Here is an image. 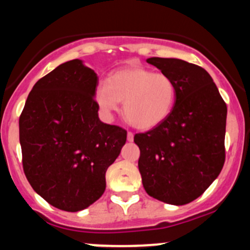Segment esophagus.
Segmentation results:
<instances>
[{
  "label": "esophagus",
  "mask_w": 250,
  "mask_h": 250,
  "mask_svg": "<svg viewBox=\"0 0 250 250\" xmlns=\"http://www.w3.org/2000/svg\"><path fill=\"white\" fill-rule=\"evenodd\" d=\"M127 140H128L129 142H133L134 141V134L129 131V133L127 134Z\"/></svg>",
  "instance_id": "1"
}]
</instances>
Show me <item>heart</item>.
I'll return each instance as SVG.
<instances>
[{
  "label": "heart",
  "mask_w": 250,
  "mask_h": 250,
  "mask_svg": "<svg viewBox=\"0 0 250 250\" xmlns=\"http://www.w3.org/2000/svg\"><path fill=\"white\" fill-rule=\"evenodd\" d=\"M97 107L110 116L123 102L125 120L137 129H153L170 115L176 101V85L170 76L143 67L116 70L94 93Z\"/></svg>",
  "instance_id": "b5f03b06"
}]
</instances>
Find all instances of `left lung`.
Wrapping results in <instances>:
<instances>
[{"label":"left lung","mask_w":250,"mask_h":250,"mask_svg":"<svg viewBox=\"0 0 250 250\" xmlns=\"http://www.w3.org/2000/svg\"><path fill=\"white\" fill-rule=\"evenodd\" d=\"M176 85V101L166 121L136 134L145 190L175 206L201 196L225 163L227 105L203 68L179 59L147 60Z\"/></svg>","instance_id":"1"}]
</instances>
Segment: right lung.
I'll return each instance as SVG.
<instances>
[{
    "label": "right lung",
    "mask_w": 250,
    "mask_h": 250,
    "mask_svg": "<svg viewBox=\"0 0 250 250\" xmlns=\"http://www.w3.org/2000/svg\"><path fill=\"white\" fill-rule=\"evenodd\" d=\"M97 74L71 60L35 83L20 116L25 177L55 208L80 211L104 193L105 171L127 141L99 119Z\"/></svg>",
    "instance_id": "add662e5"
}]
</instances>
